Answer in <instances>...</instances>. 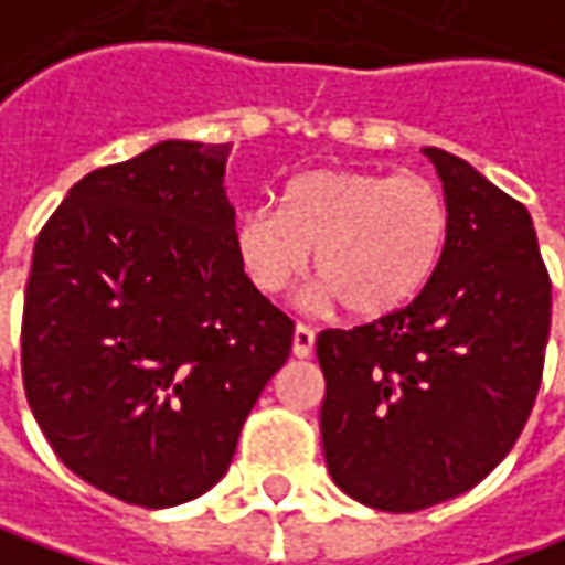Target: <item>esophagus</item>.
<instances>
[{
    "label": "esophagus",
    "instance_id": "obj_1",
    "mask_svg": "<svg viewBox=\"0 0 565 565\" xmlns=\"http://www.w3.org/2000/svg\"><path fill=\"white\" fill-rule=\"evenodd\" d=\"M312 344H316V331L309 326H297L294 329V356H309L312 354Z\"/></svg>",
    "mask_w": 565,
    "mask_h": 565
}]
</instances>
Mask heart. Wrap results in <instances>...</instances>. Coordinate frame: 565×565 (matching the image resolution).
<instances>
[{
    "label": "heart",
    "mask_w": 565,
    "mask_h": 565,
    "mask_svg": "<svg viewBox=\"0 0 565 565\" xmlns=\"http://www.w3.org/2000/svg\"><path fill=\"white\" fill-rule=\"evenodd\" d=\"M449 227V202L424 173L319 167L284 183L278 209L239 211L234 253L265 297L300 281L312 253L322 303H341L354 319H382L427 290Z\"/></svg>",
    "instance_id": "heart-1"
}]
</instances>
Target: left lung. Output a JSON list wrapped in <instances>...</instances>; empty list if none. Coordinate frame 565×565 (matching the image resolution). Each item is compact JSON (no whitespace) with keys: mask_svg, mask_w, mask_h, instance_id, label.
Wrapping results in <instances>:
<instances>
[{"mask_svg":"<svg viewBox=\"0 0 565 565\" xmlns=\"http://www.w3.org/2000/svg\"><path fill=\"white\" fill-rule=\"evenodd\" d=\"M424 154L452 214L433 281L411 307L316 338L329 475L382 512L446 503L503 461L551 334V278L525 205L468 160Z\"/></svg>","mask_w":565,"mask_h":565,"instance_id":"1","label":"left lung"}]
</instances>
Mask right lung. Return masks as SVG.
Here are the masks:
<instances>
[{
  "mask_svg": "<svg viewBox=\"0 0 565 565\" xmlns=\"http://www.w3.org/2000/svg\"><path fill=\"white\" fill-rule=\"evenodd\" d=\"M231 145L167 138L68 189L34 243L21 373L53 452L116 500L167 509L227 475L294 322L234 253Z\"/></svg>",
  "mask_w": 565,
  "mask_h": 565,
  "instance_id": "obj_1",
  "label": "right lung"
}]
</instances>
